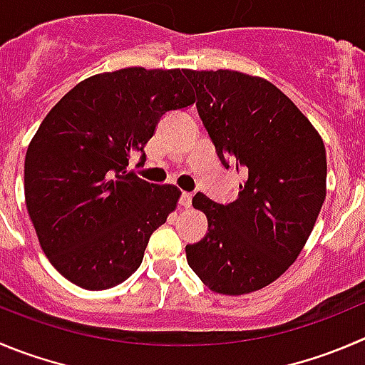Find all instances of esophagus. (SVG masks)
Here are the masks:
<instances>
[{
    "label": "esophagus",
    "instance_id": "34e87169",
    "mask_svg": "<svg viewBox=\"0 0 365 365\" xmlns=\"http://www.w3.org/2000/svg\"><path fill=\"white\" fill-rule=\"evenodd\" d=\"M192 199H193V193L192 192H182V195H180V206L182 207H190L192 206Z\"/></svg>",
    "mask_w": 365,
    "mask_h": 365
}]
</instances>
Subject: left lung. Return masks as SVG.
<instances>
[{"instance_id": "obj_1", "label": "left lung", "mask_w": 365, "mask_h": 365, "mask_svg": "<svg viewBox=\"0 0 365 365\" xmlns=\"http://www.w3.org/2000/svg\"><path fill=\"white\" fill-rule=\"evenodd\" d=\"M197 110L222 165L241 166L238 199L193 207L207 232L186 245L193 272L213 292L242 296L276 281L303 251L326 199L322 138L289 96L262 76L186 69Z\"/></svg>"}]
</instances>
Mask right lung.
<instances>
[{
	"label": "right lung",
	"mask_w": 365,
	"mask_h": 365,
	"mask_svg": "<svg viewBox=\"0 0 365 365\" xmlns=\"http://www.w3.org/2000/svg\"><path fill=\"white\" fill-rule=\"evenodd\" d=\"M186 69L93 75L46 114L24 158V199L51 265L86 290L123 283L180 190L128 172L168 110L195 103Z\"/></svg>",
	"instance_id": "right-lung-1"
}]
</instances>
